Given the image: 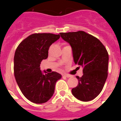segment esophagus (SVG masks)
I'll list each match as a JSON object with an SVG mask.
<instances>
[{
  "label": "esophagus",
  "mask_w": 121,
  "mask_h": 121,
  "mask_svg": "<svg viewBox=\"0 0 121 121\" xmlns=\"http://www.w3.org/2000/svg\"><path fill=\"white\" fill-rule=\"evenodd\" d=\"M64 76H65L66 78H70V77H71V75H70V74H64Z\"/></svg>",
  "instance_id": "esophagus-1"
}]
</instances>
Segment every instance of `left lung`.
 I'll list each match as a JSON object with an SVG mask.
<instances>
[{"mask_svg":"<svg viewBox=\"0 0 121 121\" xmlns=\"http://www.w3.org/2000/svg\"><path fill=\"white\" fill-rule=\"evenodd\" d=\"M72 48L75 64L83 68L78 85L71 90L78 99L87 102L95 99L103 88L108 76V54L101 42L82 31L60 33Z\"/></svg>","mask_w":121,"mask_h":121,"instance_id":"1","label":"left lung"}]
</instances>
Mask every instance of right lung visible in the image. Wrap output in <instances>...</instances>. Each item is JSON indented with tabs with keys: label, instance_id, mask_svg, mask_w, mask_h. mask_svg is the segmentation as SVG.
I'll use <instances>...</instances> for the list:
<instances>
[{
	"label": "right lung",
	"instance_id": "1",
	"mask_svg": "<svg viewBox=\"0 0 121 121\" xmlns=\"http://www.w3.org/2000/svg\"><path fill=\"white\" fill-rule=\"evenodd\" d=\"M59 38V35L51 33L33 34L25 39L16 50V81L25 97L31 102H47L54 94L56 83L62 78L58 73L42 72L40 68L42 60L48 57L50 47Z\"/></svg>",
	"mask_w": 121,
	"mask_h": 121
}]
</instances>
